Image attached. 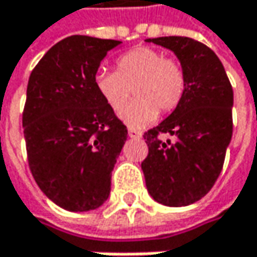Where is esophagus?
Wrapping results in <instances>:
<instances>
[{
    "label": "esophagus",
    "mask_w": 257,
    "mask_h": 257,
    "mask_svg": "<svg viewBox=\"0 0 257 257\" xmlns=\"http://www.w3.org/2000/svg\"><path fill=\"white\" fill-rule=\"evenodd\" d=\"M128 135L131 137V138H134V140H138V138H141V135H143V134H141L140 131H137V129L129 128Z\"/></svg>",
    "instance_id": "obj_1"
}]
</instances>
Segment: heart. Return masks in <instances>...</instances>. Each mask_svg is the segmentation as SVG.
<instances>
[{
	"instance_id": "1",
	"label": "heart",
	"mask_w": 257,
	"mask_h": 257,
	"mask_svg": "<svg viewBox=\"0 0 257 257\" xmlns=\"http://www.w3.org/2000/svg\"><path fill=\"white\" fill-rule=\"evenodd\" d=\"M93 86L111 111L119 113L136 87V97L120 113V119L132 128H143L156 120L159 108L174 110L183 98L184 71L173 59L150 47H137L117 59V71L99 70L93 76Z\"/></svg>"
}]
</instances>
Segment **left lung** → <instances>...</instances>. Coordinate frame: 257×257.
Wrapping results in <instances>:
<instances>
[{
  "mask_svg": "<svg viewBox=\"0 0 257 257\" xmlns=\"http://www.w3.org/2000/svg\"><path fill=\"white\" fill-rule=\"evenodd\" d=\"M171 50L186 87L176 110L144 134L149 155L141 164L150 196L167 207H184L205 196L219 177L232 138L233 92L217 55L189 37L147 38ZM161 133L175 141L162 142Z\"/></svg>",
  "mask_w": 257,
  "mask_h": 257,
  "instance_id": "8db88e82",
  "label": "left lung"
}]
</instances>
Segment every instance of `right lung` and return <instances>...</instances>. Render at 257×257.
Returning a JSON list of instances; mask_svg holds the SVG:
<instances>
[{"label":"right lung","mask_w":257,"mask_h":257,"mask_svg":"<svg viewBox=\"0 0 257 257\" xmlns=\"http://www.w3.org/2000/svg\"><path fill=\"white\" fill-rule=\"evenodd\" d=\"M122 41L71 35L32 70L22 116L29 170L43 193L68 211L101 207L128 129L93 86L101 61Z\"/></svg>","instance_id":"obj_1"}]
</instances>
